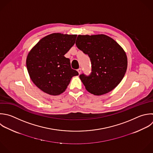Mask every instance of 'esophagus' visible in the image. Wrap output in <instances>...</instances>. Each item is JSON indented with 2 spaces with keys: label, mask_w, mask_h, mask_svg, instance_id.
<instances>
[{
  "label": "esophagus",
  "mask_w": 153,
  "mask_h": 153,
  "mask_svg": "<svg viewBox=\"0 0 153 153\" xmlns=\"http://www.w3.org/2000/svg\"><path fill=\"white\" fill-rule=\"evenodd\" d=\"M77 71L78 72L79 74H80L81 73V71H82V69H81V68H79V69L77 70Z\"/></svg>",
  "instance_id": "34e87169"
}]
</instances>
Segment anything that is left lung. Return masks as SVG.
Instances as JSON below:
<instances>
[{
  "label": "left lung",
  "mask_w": 153,
  "mask_h": 153,
  "mask_svg": "<svg viewBox=\"0 0 153 153\" xmlns=\"http://www.w3.org/2000/svg\"><path fill=\"white\" fill-rule=\"evenodd\" d=\"M75 44L91 61L90 74L79 75L86 90L99 96L115 88L123 79L127 67V56L120 45L105 35H78Z\"/></svg>",
  "instance_id": "left-lung-1"
}]
</instances>
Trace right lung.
Instances as JSON below:
<instances>
[{"mask_svg": "<svg viewBox=\"0 0 153 153\" xmlns=\"http://www.w3.org/2000/svg\"><path fill=\"white\" fill-rule=\"evenodd\" d=\"M76 35L53 33L41 39L30 50L26 66L33 82L50 95L63 93L78 72L64 55L75 44Z\"/></svg>", "mask_w": 153, "mask_h": 153, "instance_id": "right-lung-1", "label": "right lung"}]
</instances>
